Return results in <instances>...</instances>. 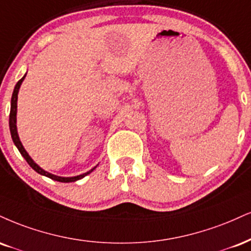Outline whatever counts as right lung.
<instances>
[{
    "label": "right lung",
    "mask_w": 251,
    "mask_h": 251,
    "mask_svg": "<svg viewBox=\"0 0 251 251\" xmlns=\"http://www.w3.org/2000/svg\"><path fill=\"white\" fill-rule=\"evenodd\" d=\"M25 76L23 78H21V79L17 81V84L15 85V89H14V92H13V97H11V106H10V114H9V127H10V133H11V138H13V141L14 144L16 145V147L19 149L20 153L23 155V158L26 160V162L30 165V167H32V170H35L37 173L44 175V176H48L50 177V179L52 180H56V181H59V182H74V181H77L81 179V177H84L85 175L90 174L91 172L95 170L89 171L87 173L85 174H81V175H78V176H74V177H62V176H56V175L53 174H50L48 173V172H45L44 170H42L41 167H39L38 165H36L34 162V160L30 158L28 153H26V151L24 150L23 145L21 144L20 141V138H19V134H17V129H16V111H17V93H19V90H20V86L21 84H22V81Z\"/></svg>",
    "instance_id": "right-lung-1"
}]
</instances>
